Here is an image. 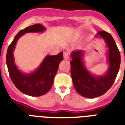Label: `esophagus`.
Masks as SVG:
<instances>
[{"label": "esophagus", "mask_w": 125, "mask_h": 125, "mask_svg": "<svg viewBox=\"0 0 125 125\" xmlns=\"http://www.w3.org/2000/svg\"><path fill=\"white\" fill-rule=\"evenodd\" d=\"M63 58L64 60H68L69 59V53L67 52H63Z\"/></svg>", "instance_id": "1"}]
</instances>
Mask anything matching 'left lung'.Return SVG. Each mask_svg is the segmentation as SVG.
Masks as SVG:
<instances>
[{
	"instance_id": "1",
	"label": "left lung",
	"mask_w": 125,
	"mask_h": 125,
	"mask_svg": "<svg viewBox=\"0 0 125 125\" xmlns=\"http://www.w3.org/2000/svg\"><path fill=\"white\" fill-rule=\"evenodd\" d=\"M95 37L102 38L108 48V67L104 74L95 75L87 70L83 60L84 51H74L71 54V74L74 88L81 96L89 99L103 95L112 87L121 63L120 52L112 36L105 31H101L98 32Z\"/></svg>"
}]
</instances>
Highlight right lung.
<instances>
[{"label":"right lung","instance_id":"obj_1","mask_svg":"<svg viewBox=\"0 0 125 125\" xmlns=\"http://www.w3.org/2000/svg\"><path fill=\"white\" fill-rule=\"evenodd\" d=\"M46 30L40 24L28 26L21 30L9 45L6 54V63L9 74L15 87L29 96L39 97L45 95L52 86L54 76L60 63L63 60V52L55 56L47 55L36 69L29 73L22 72L15 62L14 51L16 43L19 38L26 33H42Z\"/></svg>","mask_w":125,"mask_h":125}]
</instances>
